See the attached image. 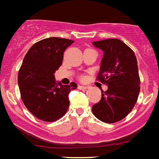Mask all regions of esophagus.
Segmentation results:
<instances>
[{"mask_svg":"<svg viewBox=\"0 0 159 159\" xmlns=\"http://www.w3.org/2000/svg\"><path fill=\"white\" fill-rule=\"evenodd\" d=\"M89 86H84V85H79V89H88Z\"/></svg>","mask_w":159,"mask_h":159,"instance_id":"obj_1","label":"esophagus"}]
</instances>
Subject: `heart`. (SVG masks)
I'll use <instances>...</instances> for the list:
<instances>
[{"instance_id":"heart-1","label":"heart","mask_w":159,"mask_h":159,"mask_svg":"<svg viewBox=\"0 0 159 159\" xmlns=\"http://www.w3.org/2000/svg\"><path fill=\"white\" fill-rule=\"evenodd\" d=\"M80 79H81V80H84V77H81Z\"/></svg>"}]
</instances>
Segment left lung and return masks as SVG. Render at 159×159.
Masks as SVG:
<instances>
[{"label":"left lung","mask_w":159,"mask_h":159,"mask_svg":"<svg viewBox=\"0 0 159 159\" xmlns=\"http://www.w3.org/2000/svg\"><path fill=\"white\" fill-rule=\"evenodd\" d=\"M103 51L98 80L108 86L102 99L93 106L99 120L113 124L121 120L134 107L140 93L137 60L132 48L118 39L93 42Z\"/></svg>","instance_id":"obj_1"}]
</instances>
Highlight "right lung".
<instances>
[{"instance_id":"right-lung-1","label":"right lung","mask_w":159,"mask_h":159,"mask_svg":"<svg viewBox=\"0 0 159 159\" xmlns=\"http://www.w3.org/2000/svg\"><path fill=\"white\" fill-rule=\"evenodd\" d=\"M74 40L50 37L34 44L23 58L18 84L25 106L37 119L54 122L65 115L70 102L68 95L75 83L62 85L55 80L66 48Z\"/></svg>"}]
</instances>
